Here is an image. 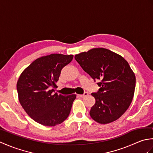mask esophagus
I'll list each match as a JSON object with an SVG mask.
<instances>
[{"label":"esophagus","instance_id":"obj_1","mask_svg":"<svg viewBox=\"0 0 153 153\" xmlns=\"http://www.w3.org/2000/svg\"><path fill=\"white\" fill-rule=\"evenodd\" d=\"M87 95H88V93H84L83 95H78V96L79 97H82V98H83V97H85V96H87Z\"/></svg>","mask_w":153,"mask_h":153}]
</instances>
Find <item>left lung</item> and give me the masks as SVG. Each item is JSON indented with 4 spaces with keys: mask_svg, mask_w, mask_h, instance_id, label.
Here are the masks:
<instances>
[{
    "mask_svg": "<svg viewBox=\"0 0 153 153\" xmlns=\"http://www.w3.org/2000/svg\"><path fill=\"white\" fill-rule=\"evenodd\" d=\"M75 59L97 83L100 89L92 93L95 103L89 112L91 118L106 124L118 120L132 101L135 76L124 58L103 48H95L76 54Z\"/></svg>",
    "mask_w": 153,
    "mask_h": 153,
    "instance_id": "1",
    "label": "left lung"
}]
</instances>
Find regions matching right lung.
I'll return each mask as SVG.
<instances>
[{
	"instance_id": "1",
	"label": "right lung",
	"mask_w": 153,
	"mask_h": 153,
	"mask_svg": "<svg viewBox=\"0 0 153 153\" xmlns=\"http://www.w3.org/2000/svg\"><path fill=\"white\" fill-rule=\"evenodd\" d=\"M73 55L52 54L33 61L17 82L19 101L35 122L46 126L62 123L70 114L76 95L54 93L61 70L71 62Z\"/></svg>"
}]
</instances>
